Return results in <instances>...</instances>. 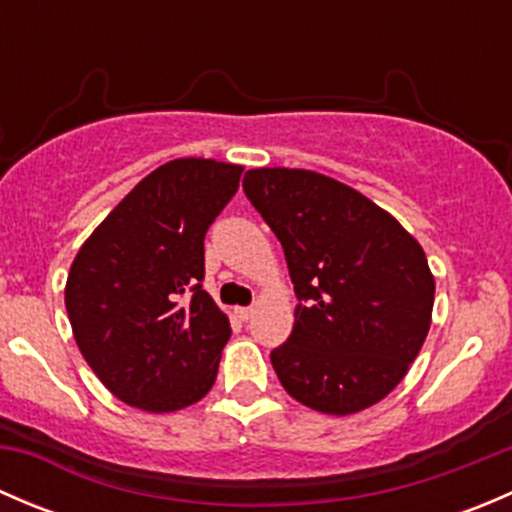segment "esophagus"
I'll list each match as a JSON object with an SVG mask.
<instances>
[{"instance_id":"esophagus-1","label":"esophagus","mask_w":512,"mask_h":512,"mask_svg":"<svg viewBox=\"0 0 512 512\" xmlns=\"http://www.w3.org/2000/svg\"><path fill=\"white\" fill-rule=\"evenodd\" d=\"M235 314H237V319H242V322H247V319H250L252 314H255V307H237Z\"/></svg>"}]
</instances>
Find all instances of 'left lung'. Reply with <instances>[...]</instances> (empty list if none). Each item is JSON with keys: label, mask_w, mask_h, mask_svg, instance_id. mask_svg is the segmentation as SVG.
<instances>
[{"label": "left lung", "mask_w": 512, "mask_h": 512, "mask_svg": "<svg viewBox=\"0 0 512 512\" xmlns=\"http://www.w3.org/2000/svg\"><path fill=\"white\" fill-rule=\"evenodd\" d=\"M242 188L282 242L299 299L292 334L270 354L277 379L322 414L369 409L426 342V252L366 195L314 170L255 168Z\"/></svg>", "instance_id": "1"}]
</instances>
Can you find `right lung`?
Segmentation results:
<instances>
[{
	"mask_svg": "<svg viewBox=\"0 0 512 512\" xmlns=\"http://www.w3.org/2000/svg\"><path fill=\"white\" fill-rule=\"evenodd\" d=\"M242 165L178 158L141 180L91 232L66 280L74 339L123 404L185 409L215 384L230 322L203 289L205 232Z\"/></svg>",
	"mask_w": 512,
	"mask_h": 512,
	"instance_id": "right-lung-1",
	"label": "right lung"
}]
</instances>
